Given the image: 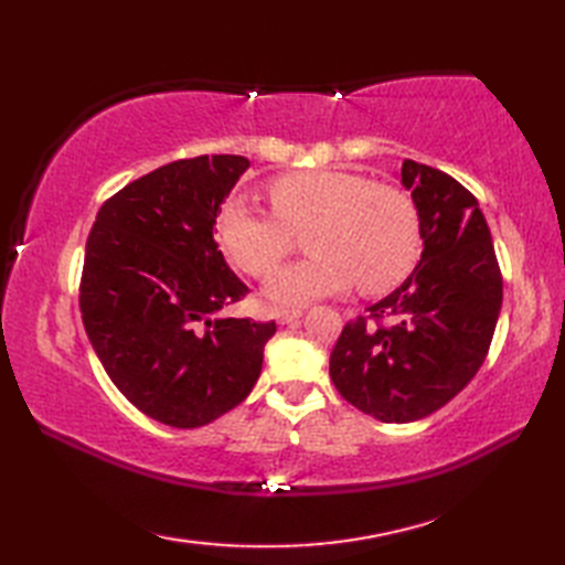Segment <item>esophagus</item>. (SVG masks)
Here are the masks:
<instances>
[{"label": "esophagus", "instance_id": "obj_1", "mask_svg": "<svg viewBox=\"0 0 565 565\" xmlns=\"http://www.w3.org/2000/svg\"><path fill=\"white\" fill-rule=\"evenodd\" d=\"M301 316H303L301 308H281L274 313L276 322H281V326H289V322H296Z\"/></svg>", "mask_w": 565, "mask_h": 565}]
</instances>
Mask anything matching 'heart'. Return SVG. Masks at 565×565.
Returning a JSON list of instances; mask_svg holds the SVG:
<instances>
[{"instance_id":"b5f03b06","label":"heart","mask_w":565,"mask_h":565,"mask_svg":"<svg viewBox=\"0 0 565 565\" xmlns=\"http://www.w3.org/2000/svg\"><path fill=\"white\" fill-rule=\"evenodd\" d=\"M274 213L231 199L215 221L218 243L237 269L264 279L306 231L310 259L276 271L264 296L276 306H306L359 284L386 294L413 274L423 255V221L405 189L359 172L303 170L269 184Z\"/></svg>"}]
</instances>
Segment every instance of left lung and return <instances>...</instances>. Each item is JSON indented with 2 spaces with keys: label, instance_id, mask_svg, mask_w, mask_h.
I'll return each instance as SVG.
<instances>
[{
  "label": "left lung",
  "instance_id": "8db88e82",
  "mask_svg": "<svg viewBox=\"0 0 565 565\" xmlns=\"http://www.w3.org/2000/svg\"><path fill=\"white\" fill-rule=\"evenodd\" d=\"M401 184L423 221V257L366 308L376 326L347 322L330 354L334 388L381 423H415L461 393L486 362L502 306L493 237L471 191L415 160L403 162Z\"/></svg>",
  "mask_w": 565,
  "mask_h": 565
}]
</instances>
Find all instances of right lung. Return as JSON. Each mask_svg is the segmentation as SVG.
Segmentation results:
<instances>
[{
	"label": "right lung",
	"mask_w": 565,
	"mask_h": 565,
	"mask_svg": "<svg viewBox=\"0 0 565 565\" xmlns=\"http://www.w3.org/2000/svg\"><path fill=\"white\" fill-rule=\"evenodd\" d=\"M247 167L239 154L162 164L106 201L87 239L84 330L116 388L162 425L203 427L243 403L276 332L221 316L247 286L213 225Z\"/></svg>",
	"instance_id": "right-lung-1"
}]
</instances>
